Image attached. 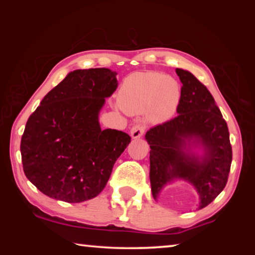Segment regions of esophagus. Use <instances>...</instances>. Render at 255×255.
Masks as SVG:
<instances>
[{
	"instance_id": "1",
	"label": "esophagus",
	"mask_w": 255,
	"mask_h": 255,
	"mask_svg": "<svg viewBox=\"0 0 255 255\" xmlns=\"http://www.w3.org/2000/svg\"><path fill=\"white\" fill-rule=\"evenodd\" d=\"M146 127L143 124H136L133 125L130 129V135L132 138H139L143 136V133L145 132Z\"/></svg>"
}]
</instances>
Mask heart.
Returning <instances> with one entry per match:
<instances>
[{"instance_id": "1", "label": "heart", "mask_w": 255, "mask_h": 255, "mask_svg": "<svg viewBox=\"0 0 255 255\" xmlns=\"http://www.w3.org/2000/svg\"><path fill=\"white\" fill-rule=\"evenodd\" d=\"M178 81L157 72H136L125 77L117 94L118 105L128 114L145 111L153 123L165 122L178 108Z\"/></svg>"}]
</instances>
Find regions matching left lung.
<instances>
[{"mask_svg": "<svg viewBox=\"0 0 255 255\" xmlns=\"http://www.w3.org/2000/svg\"><path fill=\"white\" fill-rule=\"evenodd\" d=\"M175 72L182 82L179 115L149 129L145 136L150 147L152 193L156 198L174 178L188 180L199 192V208H204L227 183L233 157L230 131L206 85L188 71ZM191 140L204 145L206 154L201 161L184 152Z\"/></svg>", "mask_w": 255, "mask_h": 255, "instance_id": "left-lung-1", "label": "left lung"}]
</instances>
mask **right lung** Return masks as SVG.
I'll use <instances>...</instances> for the list:
<instances>
[{"label": "right lung", "instance_id": "right-lung-1", "mask_svg": "<svg viewBox=\"0 0 255 255\" xmlns=\"http://www.w3.org/2000/svg\"><path fill=\"white\" fill-rule=\"evenodd\" d=\"M108 68L71 72L46 94L21 138L24 174L38 190L70 204L97 197L115 162L130 143L128 133L99 125V111L117 89Z\"/></svg>", "mask_w": 255, "mask_h": 255}]
</instances>
